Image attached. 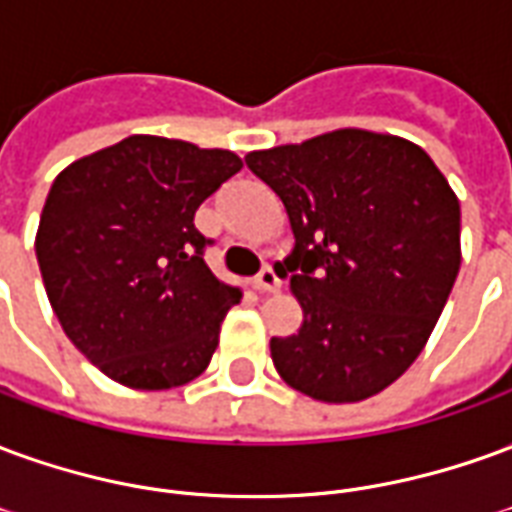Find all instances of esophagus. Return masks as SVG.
Here are the masks:
<instances>
[{"label": "esophagus", "instance_id": "34e87169", "mask_svg": "<svg viewBox=\"0 0 512 512\" xmlns=\"http://www.w3.org/2000/svg\"><path fill=\"white\" fill-rule=\"evenodd\" d=\"M255 288L260 290V293H274V290L279 288V277L274 274V268L266 266L260 274L255 277Z\"/></svg>", "mask_w": 512, "mask_h": 512}]
</instances>
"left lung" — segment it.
I'll use <instances>...</instances> for the list:
<instances>
[{"label": "left lung", "mask_w": 512, "mask_h": 512, "mask_svg": "<svg viewBox=\"0 0 512 512\" xmlns=\"http://www.w3.org/2000/svg\"><path fill=\"white\" fill-rule=\"evenodd\" d=\"M293 230L285 257L304 310L271 337L282 381L323 403H356L406 373L461 268V205L414 142L340 128L246 156Z\"/></svg>", "instance_id": "obj_1"}]
</instances>
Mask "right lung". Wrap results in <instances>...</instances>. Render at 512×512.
<instances>
[{"instance_id":"obj_1","label":"right lung","mask_w":512,"mask_h":512,"mask_svg":"<svg viewBox=\"0 0 512 512\" xmlns=\"http://www.w3.org/2000/svg\"><path fill=\"white\" fill-rule=\"evenodd\" d=\"M244 167L233 150L134 134L51 183L35 255L51 310L104 376L172 389L200 376L241 290L205 266L194 213Z\"/></svg>"}]
</instances>
